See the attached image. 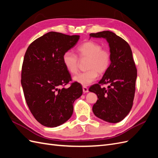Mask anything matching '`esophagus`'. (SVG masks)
I'll return each instance as SVG.
<instances>
[{"mask_svg": "<svg viewBox=\"0 0 158 158\" xmlns=\"http://www.w3.org/2000/svg\"><path fill=\"white\" fill-rule=\"evenodd\" d=\"M83 93H85H85H87L89 91L88 88L85 86H83Z\"/></svg>", "mask_w": 158, "mask_h": 158, "instance_id": "1", "label": "esophagus"}]
</instances>
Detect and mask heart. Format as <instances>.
<instances>
[{
  "mask_svg": "<svg viewBox=\"0 0 158 158\" xmlns=\"http://www.w3.org/2000/svg\"><path fill=\"white\" fill-rule=\"evenodd\" d=\"M81 59H88L86 64L87 71L75 76V82L87 86L97 79L99 75L106 73L111 64L110 52L102 48L100 44L94 41H87L77 48ZM63 63L67 70L71 74L78 72L79 59L74 52L67 51L63 55Z\"/></svg>",
  "mask_w": 158,
  "mask_h": 158,
  "instance_id": "obj_1",
  "label": "heart"
}]
</instances>
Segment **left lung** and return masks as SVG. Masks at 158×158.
<instances>
[{
  "mask_svg": "<svg viewBox=\"0 0 158 158\" xmlns=\"http://www.w3.org/2000/svg\"><path fill=\"white\" fill-rule=\"evenodd\" d=\"M90 37L105 38L109 43L111 64L102 79L89 91L98 95L93 106L95 116L109 123H118L130 111L135 91L137 69L130 46L113 32L105 31L91 33ZM108 84V89L102 88Z\"/></svg>",
  "mask_w": 158,
  "mask_h": 158,
  "instance_id": "1",
  "label": "left lung"
}]
</instances>
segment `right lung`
I'll return each instance as SVG.
<instances>
[{
    "label": "right lung",
    "mask_w": 158,
    "mask_h": 158,
    "mask_svg": "<svg viewBox=\"0 0 158 158\" xmlns=\"http://www.w3.org/2000/svg\"><path fill=\"white\" fill-rule=\"evenodd\" d=\"M79 35L49 32L32 43L22 66L21 85L29 110L38 122L55 127L69 119L73 103L83 94L80 83H72L63 55L73 47Z\"/></svg>",
    "instance_id": "1"
}]
</instances>
